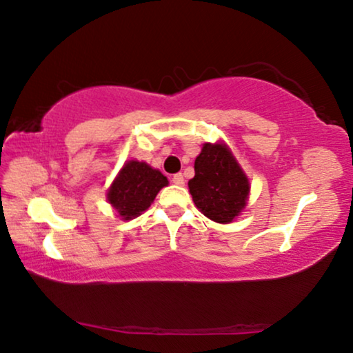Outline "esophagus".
Wrapping results in <instances>:
<instances>
[{"label":"esophagus","instance_id":"obj_1","mask_svg":"<svg viewBox=\"0 0 353 353\" xmlns=\"http://www.w3.org/2000/svg\"><path fill=\"white\" fill-rule=\"evenodd\" d=\"M171 181H172V183H176V185H183V183H185V179H183L181 172H177V174L172 176Z\"/></svg>","mask_w":353,"mask_h":353}]
</instances>
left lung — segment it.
Segmentation results:
<instances>
[{
	"label": "left lung",
	"instance_id": "left-lung-1",
	"mask_svg": "<svg viewBox=\"0 0 353 353\" xmlns=\"http://www.w3.org/2000/svg\"><path fill=\"white\" fill-rule=\"evenodd\" d=\"M194 204L216 223H231L247 204L250 183L225 144L205 143L188 182Z\"/></svg>",
	"mask_w": 353,
	"mask_h": 353
}]
</instances>
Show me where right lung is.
<instances>
[{"label": "right lung", "instance_id": "add662e5", "mask_svg": "<svg viewBox=\"0 0 353 353\" xmlns=\"http://www.w3.org/2000/svg\"><path fill=\"white\" fill-rule=\"evenodd\" d=\"M168 185V179L159 170L143 161H127L108 192L110 204L122 220L141 215L155 199L157 193Z\"/></svg>", "mask_w": 353, "mask_h": 353}]
</instances>
